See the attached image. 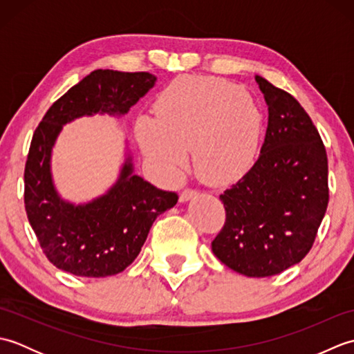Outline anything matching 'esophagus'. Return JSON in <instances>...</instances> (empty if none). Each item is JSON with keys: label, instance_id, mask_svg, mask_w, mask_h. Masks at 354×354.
I'll return each mask as SVG.
<instances>
[{"label": "esophagus", "instance_id": "obj_1", "mask_svg": "<svg viewBox=\"0 0 354 354\" xmlns=\"http://www.w3.org/2000/svg\"><path fill=\"white\" fill-rule=\"evenodd\" d=\"M196 196H198V192H196V190L185 189V190L181 193V196H179V199H181V202H185V201H189V199H192V198H196Z\"/></svg>", "mask_w": 354, "mask_h": 354}]
</instances>
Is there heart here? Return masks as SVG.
Segmentation results:
<instances>
[{"mask_svg": "<svg viewBox=\"0 0 354 354\" xmlns=\"http://www.w3.org/2000/svg\"><path fill=\"white\" fill-rule=\"evenodd\" d=\"M263 115L252 97L231 82L193 76L175 80L155 104V118L141 117L138 140L169 176L192 150L196 171L208 183L231 181L251 167L260 146Z\"/></svg>", "mask_w": 354, "mask_h": 354, "instance_id": "b5f03b06", "label": "heart"}]
</instances>
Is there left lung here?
<instances>
[{"label":"left lung","mask_w":354,"mask_h":354,"mask_svg":"<svg viewBox=\"0 0 354 354\" xmlns=\"http://www.w3.org/2000/svg\"><path fill=\"white\" fill-rule=\"evenodd\" d=\"M269 118L252 167L221 194L225 225L212 242L223 265L270 277L312 250L328 205L326 146L295 97L255 76Z\"/></svg>","instance_id":"left-lung-1"}]
</instances>
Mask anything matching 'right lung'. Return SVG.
<instances>
[{
    "instance_id": "right-lung-1",
    "label": "right lung",
    "mask_w": 354,
    "mask_h": 354,
    "mask_svg": "<svg viewBox=\"0 0 354 354\" xmlns=\"http://www.w3.org/2000/svg\"><path fill=\"white\" fill-rule=\"evenodd\" d=\"M150 73L95 70L51 104L36 127L24 170V204L44 254L77 277H109L137 259L160 214L178 194L135 175L131 156L109 192L88 204L62 201L53 184L50 160L62 126L82 115H123L150 88Z\"/></svg>"
}]
</instances>
